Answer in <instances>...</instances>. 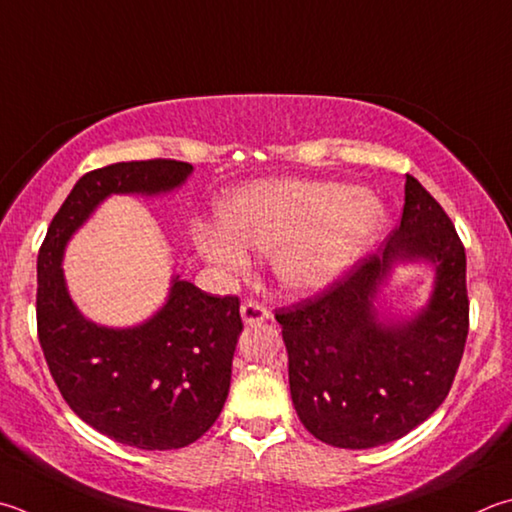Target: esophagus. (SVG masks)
Masks as SVG:
<instances>
[{"instance_id":"34e87169","label":"esophagus","mask_w":512,"mask_h":512,"mask_svg":"<svg viewBox=\"0 0 512 512\" xmlns=\"http://www.w3.org/2000/svg\"><path fill=\"white\" fill-rule=\"evenodd\" d=\"M268 315H271V313H268L266 306L257 304L253 300H248V302L241 304V320H244L246 324L264 322V320H268Z\"/></svg>"}]
</instances>
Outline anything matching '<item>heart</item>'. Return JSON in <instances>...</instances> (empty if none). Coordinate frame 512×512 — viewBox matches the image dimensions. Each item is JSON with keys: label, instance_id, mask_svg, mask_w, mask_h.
<instances>
[{"label": "heart", "instance_id": "heart-1", "mask_svg": "<svg viewBox=\"0 0 512 512\" xmlns=\"http://www.w3.org/2000/svg\"><path fill=\"white\" fill-rule=\"evenodd\" d=\"M221 224L194 226L197 253L244 275L248 250L273 253V273L293 293H313L351 271L387 228L389 212L356 185L255 181L221 203Z\"/></svg>", "mask_w": 512, "mask_h": 512}]
</instances>
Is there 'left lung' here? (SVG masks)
<instances>
[{
    "instance_id": "8db88e82",
    "label": "left lung",
    "mask_w": 512,
    "mask_h": 512,
    "mask_svg": "<svg viewBox=\"0 0 512 512\" xmlns=\"http://www.w3.org/2000/svg\"><path fill=\"white\" fill-rule=\"evenodd\" d=\"M405 263L433 266V293L412 316L380 314L377 295ZM275 320L306 430L333 448L392 443L436 412L459 369L468 338L466 250L450 217L407 174L401 226L385 248Z\"/></svg>"
}]
</instances>
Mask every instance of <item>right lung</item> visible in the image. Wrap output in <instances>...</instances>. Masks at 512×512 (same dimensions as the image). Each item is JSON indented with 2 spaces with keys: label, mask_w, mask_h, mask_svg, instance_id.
I'll list each match as a JSON object with an SVG mask.
<instances>
[{
  "label": "right lung",
  "mask_w": 512,
  "mask_h": 512,
  "mask_svg": "<svg viewBox=\"0 0 512 512\" xmlns=\"http://www.w3.org/2000/svg\"><path fill=\"white\" fill-rule=\"evenodd\" d=\"M190 163L129 161L82 176L37 255V338L60 394L100 434L138 450L185 448L224 410L244 329L239 300L179 275L167 300L136 327H102L71 300L62 259L69 239L111 194L159 197L188 181Z\"/></svg>",
  "instance_id": "1"
}]
</instances>
